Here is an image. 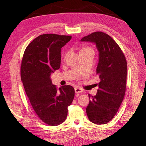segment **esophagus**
Here are the masks:
<instances>
[{"mask_svg": "<svg viewBox=\"0 0 146 146\" xmlns=\"http://www.w3.org/2000/svg\"><path fill=\"white\" fill-rule=\"evenodd\" d=\"M75 92L76 94H79V93H82L83 92V90H82L80 88H78V87H76L75 88Z\"/></svg>", "mask_w": 146, "mask_h": 146, "instance_id": "obj_1", "label": "esophagus"}]
</instances>
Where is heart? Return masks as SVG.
Here are the masks:
<instances>
[{"instance_id":"b5f03b06","label":"heart","mask_w":146,"mask_h":146,"mask_svg":"<svg viewBox=\"0 0 146 146\" xmlns=\"http://www.w3.org/2000/svg\"><path fill=\"white\" fill-rule=\"evenodd\" d=\"M91 49V48H83L81 49V51H83V50H86V49Z\"/></svg>"}]
</instances>
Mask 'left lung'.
I'll list each match as a JSON object with an SVG mask.
<instances>
[{
	"mask_svg": "<svg viewBox=\"0 0 146 146\" xmlns=\"http://www.w3.org/2000/svg\"><path fill=\"white\" fill-rule=\"evenodd\" d=\"M81 41L94 42L99 52L97 74L100 82L95 96L86 108L88 119L96 124H105L115 115L124 98L127 64L117 42L103 32H95L83 37Z\"/></svg>",
	"mask_w": 146,
	"mask_h": 146,
	"instance_id": "8db88e82",
	"label": "left lung"
}]
</instances>
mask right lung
Returning a JSON list of instances; mask_svg holds the SVG:
<instances>
[{"instance_id": "obj_1", "label": "right lung", "mask_w": 146, "mask_h": 146, "mask_svg": "<svg viewBox=\"0 0 146 146\" xmlns=\"http://www.w3.org/2000/svg\"><path fill=\"white\" fill-rule=\"evenodd\" d=\"M71 39L54 34L40 35L27 46L22 60L21 78L26 95L37 115L51 126L64 122L75 97L73 86L58 89L50 78L60 67L61 48Z\"/></svg>"}]
</instances>
